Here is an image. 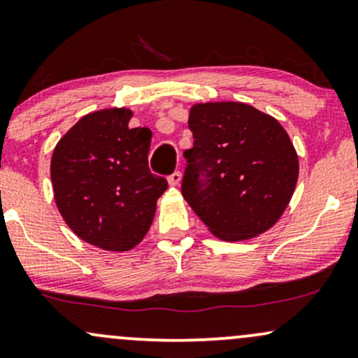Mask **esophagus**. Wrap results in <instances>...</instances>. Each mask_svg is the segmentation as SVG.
Here are the masks:
<instances>
[{"label": "esophagus", "instance_id": "34e87169", "mask_svg": "<svg viewBox=\"0 0 358 358\" xmlns=\"http://www.w3.org/2000/svg\"><path fill=\"white\" fill-rule=\"evenodd\" d=\"M167 180H169L171 186H178V184L180 182V172H179V171L172 172L169 178H167Z\"/></svg>", "mask_w": 358, "mask_h": 358}]
</instances>
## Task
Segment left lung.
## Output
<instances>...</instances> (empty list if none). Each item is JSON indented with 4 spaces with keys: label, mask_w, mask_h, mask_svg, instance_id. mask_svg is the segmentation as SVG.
I'll list each match as a JSON object with an SVG mask.
<instances>
[{
    "label": "left lung",
    "mask_w": 358,
    "mask_h": 358,
    "mask_svg": "<svg viewBox=\"0 0 358 358\" xmlns=\"http://www.w3.org/2000/svg\"><path fill=\"white\" fill-rule=\"evenodd\" d=\"M184 150L180 192L220 239L239 241L270 229L292 199L298 155L271 115L239 102L197 103Z\"/></svg>",
    "instance_id": "1"
}]
</instances>
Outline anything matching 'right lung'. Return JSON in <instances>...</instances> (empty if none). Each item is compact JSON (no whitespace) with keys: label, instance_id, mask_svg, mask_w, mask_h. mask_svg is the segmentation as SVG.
Returning a JSON list of instances; mask_svg holds the SVG:
<instances>
[{"label":"right lung","instance_id":"1","mask_svg":"<svg viewBox=\"0 0 358 358\" xmlns=\"http://www.w3.org/2000/svg\"><path fill=\"white\" fill-rule=\"evenodd\" d=\"M132 112L88 113L60 138L52 157L58 211L90 245L127 251L152 224L155 203L167 180L147 162L149 129H130Z\"/></svg>","mask_w":358,"mask_h":358}]
</instances>
